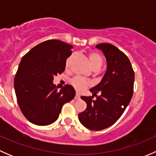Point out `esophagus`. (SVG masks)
<instances>
[{"instance_id": "1", "label": "esophagus", "mask_w": 156, "mask_h": 156, "mask_svg": "<svg viewBox=\"0 0 156 156\" xmlns=\"http://www.w3.org/2000/svg\"><path fill=\"white\" fill-rule=\"evenodd\" d=\"M75 100H79V99H80V95L78 94V93H76V94H75Z\"/></svg>"}]
</instances>
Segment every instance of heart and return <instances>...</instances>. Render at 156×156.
Instances as JSON below:
<instances>
[{"instance_id":"obj_1","label":"heart","mask_w":156,"mask_h":156,"mask_svg":"<svg viewBox=\"0 0 156 156\" xmlns=\"http://www.w3.org/2000/svg\"><path fill=\"white\" fill-rule=\"evenodd\" d=\"M88 59H89L90 63L93 69H100L103 64V59L99 53L96 52H90L88 53ZM73 59V56H69L66 60V68L69 69L70 67L72 61ZM72 86L75 88L78 91H83L90 85V83L86 79L81 78L80 77H75L71 81Z\"/></svg>"}]
</instances>
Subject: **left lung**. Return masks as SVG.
<instances>
[{"label": "left lung", "instance_id": "8db88e82", "mask_svg": "<svg viewBox=\"0 0 156 156\" xmlns=\"http://www.w3.org/2000/svg\"><path fill=\"white\" fill-rule=\"evenodd\" d=\"M96 48L104 53L107 70L101 82L90 90L92 97H81L87 108L78 114V119L90 130H100L114 125L128 106L133 93L134 72L128 57L115 46L103 43Z\"/></svg>", "mask_w": 156, "mask_h": 156}]
</instances>
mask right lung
Returning <instances> with one entry per match:
<instances>
[{"label":"right lung","instance_id":"1","mask_svg":"<svg viewBox=\"0 0 156 156\" xmlns=\"http://www.w3.org/2000/svg\"><path fill=\"white\" fill-rule=\"evenodd\" d=\"M72 45L52 39L39 44L22 58L14 78L17 102L25 117L31 123L44 126L59 118L62 107L75 97L72 86L60 91L53 84V77L62 74Z\"/></svg>","mask_w":156,"mask_h":156}]
</instances>
